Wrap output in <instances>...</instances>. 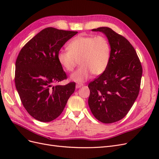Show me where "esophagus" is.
Masks as SVG:
<instances>
[{
    "mask_svg": "<svg viewBox=\"0 0 159 159\" xmlns=\"http://www.w3.org/2000/svg\"><path fill=\"white\" fill-rule=\"evenodd\" d=\"M83 85H84L83 84H77L76 85H75V88H76L77 89H78V88H80L81 87H82Z\"/></svg>",
    "mask_w": 159,
    "mask_h": 159,
    "instance_id": "esophagus-1",
    "label": "esophagus"
}]
</instances>
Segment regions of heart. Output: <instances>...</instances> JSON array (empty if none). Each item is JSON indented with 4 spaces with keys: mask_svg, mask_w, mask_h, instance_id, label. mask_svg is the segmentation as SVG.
I'll list each match as a JSON object with an SVG mask.
<instances>
[{
    "mask_svg": "<svg viewBox=\"0 0 159 159\" xmlns=\"http://www.w3.org/2000/svg\"><path fill=\"white\" fill-rule=\"evenodd\" d=\"M68 48L58 53L57 59L62 68L70 72L74 71L80 61L81 67L70 76L72 81L84 82L91 74L99 75L107 68L111 46L105 37L78 36L70 42Z\"/></svg>",
    "mask_w": 159,
    "mask_h": 159,
    "instance_id": "1",
    "label": "heart"
}]
</instances>
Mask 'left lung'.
<instances>
[{"label":"left lung","mask_w":159,"mask_h":159,"mask_svg":"<svg viewBox=\"0 0 159 159\" xmlns=\"http://www.w3.org/2000/svg\"><path fill=\"white\" fill-rule=\"evenodd\" d=\"M92 31L106 36L111 55L103 73L88 85V105L99 121L112 123L125 116L135 102L143 69L135 50L125 38L108 27H99Z\"/></svg>","instance_id":"left-lung-1"}]
</instances>
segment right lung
<instances>
[{"mask_svg":"<svg viewBox=\"0 0 159 159\" xmlns=\"http://www.w3.org/2000/svg\"><path fill=\"white\" fill-rule=\"evenodd\" d=\"M77 33L46 28L28 41L17 57L16 88L23 106L38 121L50 122L59 117L74 92L75 82L55 84L67 78L57 54Z\"/></svg>","mask_w":159,"mask_h":159,"instance_id":"add662e5","label":"right lung"}]
</instances>
